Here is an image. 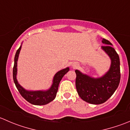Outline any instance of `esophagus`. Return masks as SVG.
Wrapping results in <instances>:
<instances>
[{
	"mask_svg": "<svg viewBox=\"0 0 130 130\" xmlns=\"http://www.w3.org/2000/svg\"><path fill=\"white\" fill-rule=\"evenodd\" d=\"M78 66V64L77 63V62H73L72 63V68H73V69L77 68Z\"/></svg>",
	"mask_w": 130,
	"mask_h": 130,
	"instance_id": "34e87169",
	"label": "esophagus"
}]
</instances>
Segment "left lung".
<instances>
[{
	"mask_svg": "<svg viewBox=\"0 0 130 130\" xmlns=\"http://www.w3.org/2000/svg\"><path fill=\"white\" fill-rule=\"evenodd\" d=\"M102 50L111 59L109 69L99 78H94L75 70V86L81 99L92 104L105 103L118 88L120 82V61L119 55L112 48L111 42L106 39L102 40Z\"/></svg>",
	"mask_w": 130,
	"mask_h": 130,
	"instance_id": "obj_1",
	"label": "left lung"
}]
</instances>
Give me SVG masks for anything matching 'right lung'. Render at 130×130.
<instances>
[{"instance_id": "obj_1", "label": "right lung", "mask_w": 130, "mask_h": 130, "mask_svg": "<svg viewBox=\"0 0 130 130\" xmlns=\"http://www.w3.org/2000/svg\"><path fill=\"white\" fill-rule=\"evenodd\" d=\"M21 46L17 50L14 57V65L13 67V79L14 84L18 89V91L21 95L31 104L34 105L41 106L45 105L54 100L57 95V93L58 89L59 84L61 81L65 74H66L69 71V67L62 69L60 70L54 75L53 79V84L49 89L46 90H27L23 88L18 82L17 80V66H18V60L19 58V55L20 53Z\"/></svg>"}]
</instances>
